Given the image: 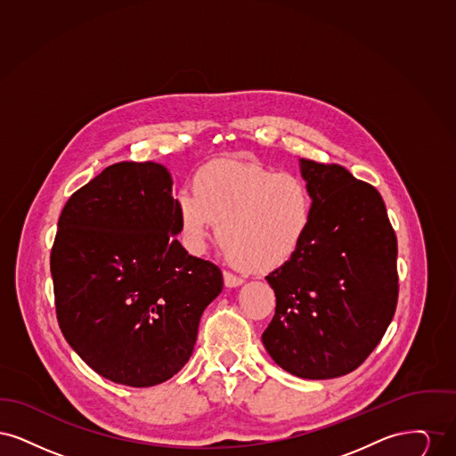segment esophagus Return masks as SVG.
Returning a JSON list of instances; mask_svg holds the SVG:
<instances>
[{
    "label": "esophagus",
    "instance_id": "34e87169",
    "mask_svg": "<svg viewBox=\"0 0 456 456\" xmlns=\"http://www.w3.org/2000/svg\"><path fill=\"white\" fill-rule=\"evenodd\" d=\"M242 279L238 277V275H234V273H231V272H224V283H225V287H239V285H242Z\"/></svg>",
    "mask_w": 456,
    "mask_h": 456
}]
</instances>
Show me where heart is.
<instances>
[{
  "label": "heart",
  "instance_id": "heart-1",
  "mask_svg": "<svg viewBox=\"0 0 456 456\" xmlns=\"http://www.w3.org/2000/svg\"><path fill=\"white\" fill-rule=\"evenodd\" d=\"M191 190L174 195L184 246L200 253L217 222L220 248L246 272L282 266L297 253L313 222L314 200L303 177L258 162L212 160L196 171Z\"/></svg>",
  "mask_w": 456,
  "mask_h": 456
}]
</instances>
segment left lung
I'll use <instances>...</instances> for the list:
<instances>
[{
	"instance_id": "8db88e82",
	"label": "left lung",
	"mask_w": 456,
	"mask_h": 456,
	"mask_svg": "<svg viewBox=\"0 0 456 456\" xmlns=\"http://www.w3.org/2000/svg\"><path fill=\"white\" fill-rule=\"evenodd\" d=\"M299 162L314 214L297 253L266 277L277 305L261 340L287 372L330 379L359 368L393 320L396 236L374 186L338 164Z\"/></svg>"
}]
</instances>
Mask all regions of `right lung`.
<instances>
[{
  "instance_id": "obj_1",
  "label": "right lung",
  "mask_w": 456,
  "mask_h": 456,
  "mask_svg": "<svg viewBox=\"0 0 456 456\" xmlns=\"http://www.w3.org/2000/svg\"><path fill=\"white\" fill-rule=\"evenodd\" d=\"M177 232L173 179L155 162L112 164L66 201L51 249L56 316L102 378L153 387L191 357L224 279Z\"/></svg>"
}]
</instances>
